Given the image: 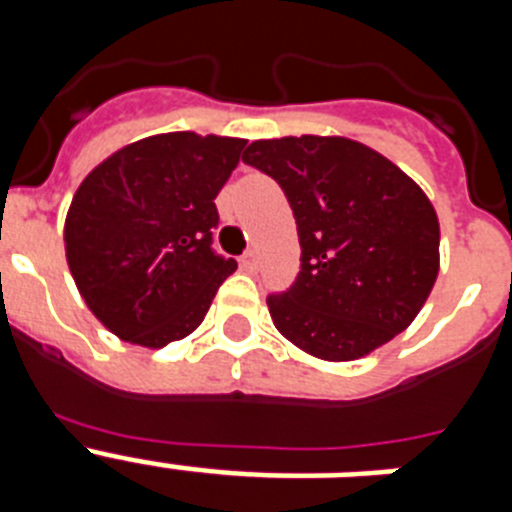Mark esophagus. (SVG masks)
<instances>
[{
    "mask_svg": "<svg viewBox=\"0 0 512 512\" xmlns=\"http://www.w3.org/2000/svg\"><path fill=\"white\" fill-rule=\"evenodd\" d=\"M241 266L246 271H256V269H259V253L253 251V248H248V251L241 256Z\"/></svg>",
    "mask_w": 512,
    "mask_h": 512,
    "instance_id": "34e87169",
    "label": "esophagus"
}]
</instances>
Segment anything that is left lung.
I'll use <instances>...</instances> for the list:
<instances>
[{
	"instance_id": "8db88e82",
	"label": "left lung",
	"mask_w": 512,
	"mask_h": 512,
	"mask_svg": "<svg viewBox=\"0 0 512 512\" xmlns=\"http://www.w3.org/2000/svg\"><path fill=\"white\" fill-rule=\"evenodd\" d=\"M248 166L287 194L300 274L269 295L287 341L325 361H354L415 320L438 277V217L390 158L348 138L253 140Z\"/></svg>"
}]
</instances>
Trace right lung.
<instances>
[{
    "label": "right lung",
    "mask_w": 512,
    "mask_h": 512,
    "mask_svg": "<svg viewBox=\"0 0 512 512\" xmlns=\"http://www.w3.org/2000/svg\"><path fill=\"white\" fill-rule=\"evenodd\" d=\"M243 138L161 133L104 158L76 189L63 241L89 310L117 338L146 348L189 336L238 269L212 251L215 197Z\"/></svg>",
    "instance_id": "right-lung-1"
}]
</instances>
